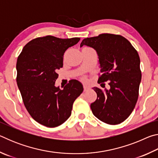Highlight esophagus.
Here are the masks:
<instances>
[{"label": "esophagus", "instance_id": "34e87169", "mask_svg": "<svg viewBox=\"0 0 158 158\" xmlns=\"http://www.w3.org/2000/svg\"><path fill=\"white\" fill-rule=\"evenodd\" d=\"M90 90V88L86 86V85H84V91L85 92V91H88V90Z\"/></svg>", "mask_w": 158, "mask_h": 158}]
</instances>
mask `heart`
<instances>
[{"mask_svg":"<svg viewBox=\"0 0 158 158\" xmlns=\"http://www.w3.org/2000/svg\"><path fill=\"white\" fill-rule=\"evenodd\" d=\"M84 80H85V78H84Z\"/></svg>","mask_w":158,"mask_h":158,"instance_id":"1","label":"heart"}]
</instances>
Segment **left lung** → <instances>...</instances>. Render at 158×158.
Returning <instances> with one entry per match:
<instances>
[{
    "instance_id": "8db88e82",
    "label": "left lung",
    "mask_w": 158,
    "mask_h": 158,
    "mask_svg": "<svg viewBox=\"0 0 158 158\" xmlns=\"http://www.w3.org/2000/svg\"><path fill=\"white\" fill-rule=\"evenodd\" d=\"M94 49L98 56L101 76L98 83L108 81L109 89L93 90L96 100L90 104L94 116L105 123L116 125L130 116L137 103L141 79L140 58L126 38L109 33L87 37L80 47Z\"/></svg>"
}]
</instances>
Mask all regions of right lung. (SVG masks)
Masks as SVG:
<instances>
[{"label": "right lung", "instance_id": "right-lung-1", "mask_svg": "<svg viewBox=\"0 0 158 158\" xmlns=\"http://www.w3.org/2000/svg\"><path fill=\"white\" fill-rule=\"evenodd\" d=\"M79 40V37H37L25 45L17 58V82L23 104L35 121L46 127L65 123L71 116L74 100L84 90L75 79L63 89L55 85L64 53Z\"/></svg>", "mask_w": 158, "mask_h": 158}]
</instances>
